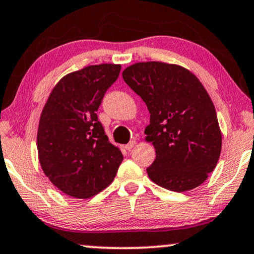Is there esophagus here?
<instances>
[{"instance_id": "obj_1", "label": "esophagus", "mask_w": 254, "mask_h": 254, "mask_svg": "<svg viewBox=\"0 0 254 254\" xmlns=\"http://www.w3.org/2000/svg\"><path fill=\"white\" fill-rule=\"evenodd\" d=\"M135 145H136L135 140H132V141H130L129 143H127V145H126V146H125V148H126V149H127V151H130V149H132V148H133V147H134V146H135Z\"/></svg>"}]
</instances>
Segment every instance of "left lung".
<instances>
[{
	"label": "left lung",
	"mask_w": 254,
	"mask_h": 254,
	"mask_svg": "<svg viewBox=\"0 0 254 254\" xmlns=\"http://www.w3.org/2000/svg\"><path fill=\"white\" fill-rule=\"evenodd\" d=\"M122 77L151 114L145 139L156 156L147 168L149 179L173 192L200 186L217 166L223 143L217 112L202 83L186 68L159 61L129 65Z\"/></svg>",
	"instance_id": "obj_1"
}]
</instances>
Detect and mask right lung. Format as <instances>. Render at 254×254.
<instances>
[{"instance_id": "right-lung-1", "label": "right lung", "mask_w": 254, "mask_h": 254, "mask_svg": "<svg viewBox=\"0 0 254 254\" xmlns=\"http://www.w3.org/2000/svg\"><path fill=\"white\" fill-rule=\"evenodd\" d=\"M120 70V64H101L64 75L41 113V168L54 186L73 198H92L108 187L124 159L96 115Z\"/></svg>"}]
</instances>
